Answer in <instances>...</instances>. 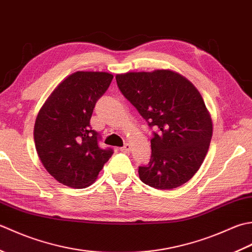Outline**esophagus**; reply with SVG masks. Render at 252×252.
Returning <instances> with one entry per match:
<instances>
[{
	"label": "esophagus",
	"mask_w": 252,
	"mask_h": 252,
	"mask_svg": "<svg viewBox=\"0 0 252 252\" xmlns=\"http://www.w3.org/2000/svg\"><path fill=\"white\" fill-rule=\"evenodd\" d=\"M121 151L124 152V153L129 152L130 151V145H129V143H125V145L121 148Z\"/></svg>",
	"instance_id": "obj_1"
}]
</instances>
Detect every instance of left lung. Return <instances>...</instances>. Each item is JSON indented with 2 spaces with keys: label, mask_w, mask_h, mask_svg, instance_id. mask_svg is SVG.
Returning a JSON list of instances; mask_svg holds the SVG:
<instances>
[{
  "label": "left lung",
  "mask_w": 252,
  "mask_h": 252,
  "mask_svg": "<svg viewBox=\"0 0 252 252\" xmlns=\"http://www.w3.org/2000/svg\"><path fill=\"white\" fill-rule=\"evenodd\" d=\"M115 78L123 95L156 129L150 162L138 168L141 182L161 190L187 183L201 166L213 130L211 116L196 87L165 69Z\"/></svg>",
  "instance_id": "1"
}]
</instances>
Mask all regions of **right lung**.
Instances as JSON below:
<instances>
[{
  "mask_svg": "<svg viewBox=\"0 0 252 252\" xmlns=\"http://www.w3.org/2000/svg\"><path fill=\"white\" fill-rule=\"evenodd\" d=\"M113 75L76 71L56 87L38 113L34 143L45 169L61 184L86 188L113 155L99 146V132L90 119L96 101L105 94Z\"/></svg>",
  "mask_w": 252,
  "mask_h": 252,
  "instance_id": "1",
  "label": "right lung"
}]
</instances>
